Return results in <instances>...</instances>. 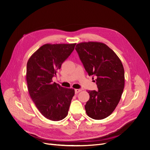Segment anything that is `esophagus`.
Listing matches in <instances>:
<instances>
[{
    "instance_id": "esophagus-1",
    "label": "esophagus",
    "mask_w": 150,
    "mask_h": 150,
    "mask_svg": "<svg viewBox=\"0 0 150 150\" xmlns=\"http://www.w3.org/2000/svg\"><path fill=\"white\" fill-rule=\"evenodd\" d=\"M81 89H78V88H76L75 90V93H79V92H81Z\"/></svg>"
}]
</instances>
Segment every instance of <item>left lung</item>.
Segmentation results:
<instances>
[{
	"mask_svg": "<svg viewBox=\"0 0 150 150\" xmlns=\"http://www.w3.org/2000/svg\"><path fill=\"white\" fill-rule=\"evenodd\" d=\"M86 71L96 76L98 91H88L87 115L100 120L110 115L121 98L125 84L124 69L118 56L105 44L81 42L75 47Z\"/></svg>",
	"mask_w": 150,
	"mask_h": 150,
	"instance_id": "obj_1",
	"label": "left lung"
}]
</instances>
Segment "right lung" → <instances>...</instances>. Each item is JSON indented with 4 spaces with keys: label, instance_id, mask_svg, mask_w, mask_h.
<instances>
[{
    "label": "right lung",
    "instance_id": "right-lung-1",
    "mask_svg": "<svg viewBox=\"0 0 150 150\" xmlns=\"http://www.w3.org/2000/svg\"><path fill=\"white\" fill-rule=\"evenodd\" d=\"M75 45L45 44L28 61L26 81L29 95L39 112L49 120L58 121L65 118L75 95L74 88L53 83L52 78Z\"/></svg>",
    "mask_w": 150,
    "mask_h": 150
}]
</instances>
